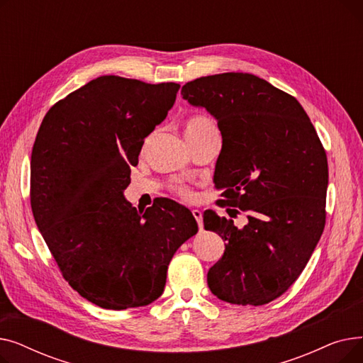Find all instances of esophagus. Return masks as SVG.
Returning a JSON list of instances; mask_svg holds the SVG:
<instances>
[{
  "label": "esophagus",
  "instance_id": "esophagus-1",
  "mask_svg": "<svg viewBox=\"0 0 363 363\" xmlns=\"http://www.w3.org/2000/svg\"><path fill=\"white\" fill-rule=\"evenodd\" d=\"M193 216L196 218V220H197V223H199V228H200V231L203 230V215H201V212L199 211V208H194L193 211Z\"/></svg>",
  "mask_w": 363,
  "mask_h": 363
}]
</instances>
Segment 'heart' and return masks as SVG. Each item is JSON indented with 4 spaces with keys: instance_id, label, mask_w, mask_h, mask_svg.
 Masks as SVG:
<instances>
[{
    "instance_id": "1",
    "label": "heart",
    "mask_w": 363,
    "mask_h": 363,
    "mask_svg": "<svg viewBox=\"0 0 363 363\" xmlns=\"http://www.w3.org/2000/svg\"><path fill=\"white\" fill-rule=\"evenodd\" d=\"M213 128H216V126L211 118L204 116V114H194V116H191L185 122V137H186V140L193 138V137H197V135H200V133H203L208 129H213ZM174 191L177 196H179L181 199H184L186 201L193 200V197H194L191 189L185 185H175Z\"/></svg>"
}]
</instances>
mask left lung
Masks as SVG:
<instances>
[{
	"label": "left lung",
	"instance_id": "obj_1",
	"mask_svg": "<svg viewBox=\"0 0 363 363\" xmlns=\"http://www.w3.org/2000/svg\"><path fill=\"white\" fill-rule=\"evenodd\" d=\"M181 95L218 121V204L238 207L249 219L237 228L204 212V230L226 241L207 272L208 289L231 304L269 303L303 272L325 226V150L300 103L259 76H203L186 82Z\"/></svg>",
	"mask_w": 363,
	"mask_h": 363
}]
</instances>
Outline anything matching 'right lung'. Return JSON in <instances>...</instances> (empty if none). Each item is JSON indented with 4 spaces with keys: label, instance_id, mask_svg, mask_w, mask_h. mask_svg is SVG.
<instances>
[{
    "label": "right lung",
    "instance_id": "right-lung-1",
    "mask_svg": "<svg viewBox=\"0 0 363 363\" xmlns=\"http://www.w3.org/2000/svg\"><path fill=\"white\" fill-rule=\"evenodd\" d=\"M179 84L100 76L57 101L38 130L30 206L63 278L103 309L147 306L164 290L169 262L199 226L162 200L125 199L144 138L162 123Z\"/></svg>",
    "mask_w": 363,
    "mask_h": 363
}]
</instances>
